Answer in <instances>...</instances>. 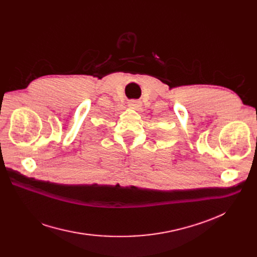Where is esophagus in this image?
<instances>
[{"mask_svg": "<svg viewBox=\"0 0 257 257\" xmlns=\"http://www.w3.org/2000/svg\"><path fill=\"white\" fill-rule=\"evenodd\" d=\"M129 106L131 108H134V109H140V108L142 107V102L139 100H132V101H130Z\"/></svg>", "mask_w": 257, "mask_h": 257, "instance_id": "1", "label": "esophagus"}]
</instances>
